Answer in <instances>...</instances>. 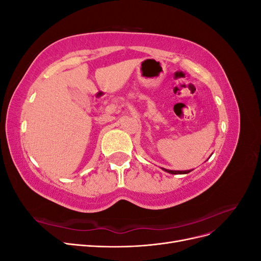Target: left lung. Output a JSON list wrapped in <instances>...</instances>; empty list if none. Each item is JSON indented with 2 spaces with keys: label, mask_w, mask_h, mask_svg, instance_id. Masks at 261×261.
Segmentation results:
<instances>
[{
  "label": "left lung",
  "mask_w": 261,
  "mask_h": 261,
  "mask_svg": "<svg viewBox=\"0 0 261 261\" xmlns=\"http://www.w3.org/2000/svg\"><path fill=\"white\" fill-rule=\"evenodd\" d=\"M162 170H164L165 172H168V173H171V174H187V173L193 171V170H187V171H173V170H167V169H163V168H162Z\"/></svg>",
  "instance_id": "1"
}]
</instances>
